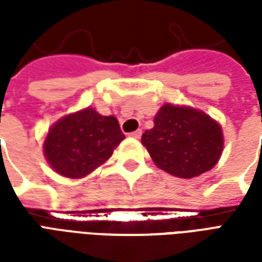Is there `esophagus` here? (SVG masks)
<instances>
[{"instance_id":"1","label":"esophagus","mask_w":262,"mask_h":262,"mask_svg":"<svg viewBox=\"0 0 262 262\" xmlns=\"http://www.w3.org/2000/svg\"><path fill=\"white\" fill-rule=\"evenodd\" d=\"M129 136L133 137V139H139V137L142 136V130H140V129H139V130L132 132V133H129Z\"/></svg>"}]
</instances>
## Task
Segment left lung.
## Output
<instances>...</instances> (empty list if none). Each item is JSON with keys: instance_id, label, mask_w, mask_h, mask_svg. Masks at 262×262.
Segmentation results:
<instances>
[{"instance_id": "8db88e82", "label": "left lung", "mask_w": 262, "mask_h": 262, "mask_svg": "<svg viewBox=\"0 0 262 262\" xmlns=\"http://www.w3.org/2000/svg\"><path fill=\"white\" fill-rule=\"evenodd\" d=\"M154 164L178 178L212 170L223 151V132L209 115L191 106L165 103L154 116V127L142 136Z\"/></svg>"}]
</instances>
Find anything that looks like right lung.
Here are the masks:
<instances>
[{
  "label": "right lung",
  "mask_w": 262,
  "mask_h": 262,
  "mask_svg": "<svg viewBox=\"0 0 262 262\" xmlns=\"http://www.w3.org/2000/svg\"><path fill=\"white\" fill-rule=\"evenodd\" d=\"M123 139L115 116L85 108L66 115L49 129L43 153L57 174L78 180L102 165Z\"/></svg>",
  "instance_id": "obj_1"
}]
</instances>
